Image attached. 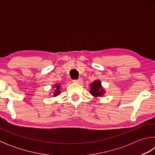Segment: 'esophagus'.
<instances>
[{"mask_svg": "<svg viewBox=\"0 0 155 155\" xmlns=\"http://www.w3.org/2000/svg\"><path fill=\"white\" fill-rule=\"evenodd\" d=\"M74 81V83H79V84H81V83L83 82V80L81 79V78H78V79H77V80H74L73 81Z\"/></svg>", "mask_w": 155, "mask_h": 155, "instance_id": "34e87169", "label": "esophagus"}]
</instances>
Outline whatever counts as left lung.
<instances>
[{"label":"left lung","instance_id":"1","mask_svg":"<svg viewBox=\"0 0 155 155\" xmlns=\"http://www.w3.org/2000/svg\"><path fill=\"white\" fill-rule=\"evenodd\" d=\"M90 87V94L94 97H101L105 93V91L102 87L101 82L99 80H96L91 83Z\"/></svg>","mask_w":155,"mask_h":155}]
</instances>
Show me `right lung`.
I'll list each match as a JSON object with an SVG mask.
<instances>
[{
  "instance_id": "1",
  "label": "right lung",
  "mask_w": 155,
  "mask_h": 155,
  "mask_svg": "<svg viewBox=\"0 0 155 155\" xmlns=\"http://www.w3.org/2000/svg\"><path fill=\"white\" fill-rule=\"evenodd\" d=\"M54 87H55V90L54 91L53 96L55 97L60 94V89H61V86H60L59 84H57V85L55 84V85H54Z\"/></svg>"
}]
</instances>
